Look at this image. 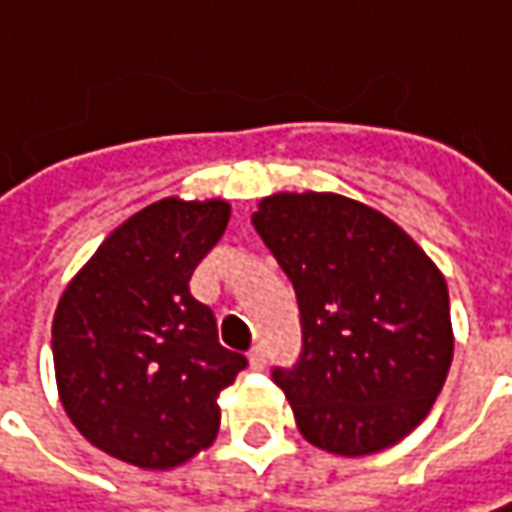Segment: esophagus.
Segmentation results:
<instances>
[{
	"label": "esophagus",
	"mask_w": 512,
	"mask_h": 512,
	"mask_svg": "<svg viewBox=\"0 0 512 512\" xmlns=\"http://www.w3.org/2000/svg\"><path fill=\"white\" fill-rule=\"evenodd\" d=\"M249 364H252V369L266 367V349H263L260 344L252 346V352H249Z\"/></svg>",
	"instance_id": "1"
}]
</instances>
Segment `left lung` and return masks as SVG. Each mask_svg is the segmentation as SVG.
I'll use <instances>...</instances> for the list:
<instances>
[{"label": "left lung", "instance_id": "8db88e82", "mask_svg": "<svg viewBox=\"0 0 512 512\" xmlns=\"http://www.w3.org/2000/svg\"><path fill=\"white\" fill-rule=\"evenodd\" d=\"M252 223L298 298V361L272 367L298 430L338 456L392 447L433 410L453 361L444 275L341 194H272Z\"/></svg>", "mask_w": 512, "mask_h": 512}]
</instances>
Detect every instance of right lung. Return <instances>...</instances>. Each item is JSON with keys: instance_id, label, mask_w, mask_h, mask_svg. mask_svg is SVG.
<instances>
[{"instance_id": "obj_1", "label": "right lung", "mask_w": 512, "mask_h": 512, "mask_svg": "<svg viewBox=\"0 0 512 512\" xmlns=\"http://www.w3.org/2000/svg\"><path fill=\"white\" fill-rule=\"evenodd\" d=\"M226 223L223 200H160L102 240L59 300V398L102 453L168 470L214 441L217 395L249 361L217 341L189 280Z\"/></svg>"}]
</instances>
